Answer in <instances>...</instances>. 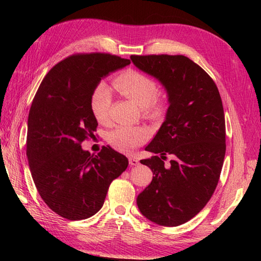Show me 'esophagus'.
<instances>
[{"instance_id": "esophagus-1", "label": "esophagus", "mask_w": 261, "mask_h": 261, "mask_svg": "<svg viewBox=\"0 0 261 261\" xmlns=\"http://www.w3.org/2000/svg\"><path fill=\"white\" fill-rule=\"evenodd\" d=\"M129 163L130 166H138L139 165V160L135 156H130L129 158Z\"/></svg>"}]
</instances>
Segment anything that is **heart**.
Masks as SVG:
<instances>
[{"mask_svg":"<svg viewBox=\"0 0 261 261\" xmlns=\"http://www.w3.org/2000/svg\"><path fill=\"white\" fill-rule=\"evenodd\" d=\"M113 85L118 93L131 100L146 115H158L166 106L165 95L158 93L156 83L143 72L129 69L114 78ZM113 96L105 84L94 88L91 95V110L100 124H108ZM149 138V130L145 126H117L108 132L107 140L117 151L131 153Z\"/></svg>","mask_w":261,"mask_h":261,"instance_id":"b5f03b06","label":"heart"}]
</instances>
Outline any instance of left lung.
Returning a JSON list of instances; mask_svg holds the SVG:
<instances>
[{
  "label": "left lung",
  "instance_id": "8db88e82",
  "mask_svg": "<svg viewBox=\"0 0 261 261\" xmlns=\"http://www.w3.org/2000/svg\"><path fill=\"white\" fill-rule=\"evenodd\" d=\"M130 59L165 86L169 102L165 122L145 148L155 155L140 160L154 176L137 205L152 222L176 227L199 213L218 185L226 154L222 100L213 79L187 56Z\"/></svg>",
  "mask_w": 261,
  "mask_h": 261
}]
</instances>
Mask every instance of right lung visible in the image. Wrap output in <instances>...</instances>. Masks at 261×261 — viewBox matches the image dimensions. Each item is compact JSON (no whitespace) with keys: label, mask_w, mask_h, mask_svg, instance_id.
I'll return each mask as SVG.
<instances>
[{"label":"right lung","mask_w":261,"mask_h":261,"mask_svg":"<svg viewBox=\"0 0 261 261\" xmlns=\"http://www.w3.org/2000/svg\"><path fill=\"white\" fill-rule=\"evenodd\" d=\"M129 64L130 60L103 53L71 55L53 67L38 88L26 154L39 194L62 218L84 220L99 212L110 183L129 165L110 146L98 155L82 148L98 126L90 106L94 88Z\"/></svg>","instance_id":"obj_1"}]
</instances>
